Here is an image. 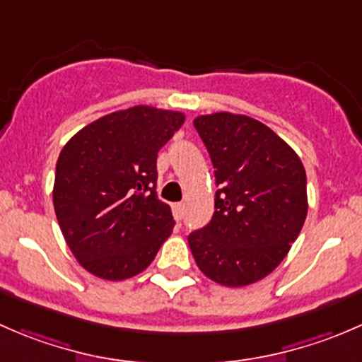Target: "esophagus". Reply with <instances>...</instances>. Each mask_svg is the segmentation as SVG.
<instances>
[{"label": "esophagus", "instance_id": "esophagus-1", "mask_svg": "<svg viewBox=\"0 0 362 362\" xmlns=\"http://www.w3.org/2000/svg\"><path fill=\"white\" fill-rule=\"evenodd\" d=\"M173 217L175 221H182V218H184V204L182 203L173 204Z\"/></svg>", "mask_w": 362, "mask_h": 362}]
</instances>
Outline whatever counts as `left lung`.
I'll use <instances>...</instances> for the list:
<instances>
[{
  "label": "left lung",
  "mask_w": 362,
  "mask_h": 362,
  "mask_svg": "<svg viewBox=\"0 0 362 362\" xmlns=\"http://www.w3.org/2000/svg\"><path fill=\"white\" fill-rule=\"evenodd\" d=\"M194 127L221 189L214 217L189 235V247L208 279L226 287L250 286L282 262L305 224V166L279 134L252 117L199 115Z\"/></svg>",
  "instance_id": "8db88e82"
}]
</instances>
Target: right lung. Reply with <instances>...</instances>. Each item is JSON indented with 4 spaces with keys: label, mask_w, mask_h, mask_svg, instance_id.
<instances>
[{
    "label": "right lung",
    "mask_w": 362,
    "mask_h": 362,
    "mask_svg": "<svg viewBox=\"0 0 362 362\" xmlns=\"http://www.w3.org/2000/svg\"><path fill=\"white\" fill-rule=\"evenodd\" d=\"M182 112L138 105L82 127L61 151L54 210L69 250L89 273L126 280L144 272L173 231L158 199V152Z\"/></svg>",
    "instance_id": "1"
}]
</instances>
